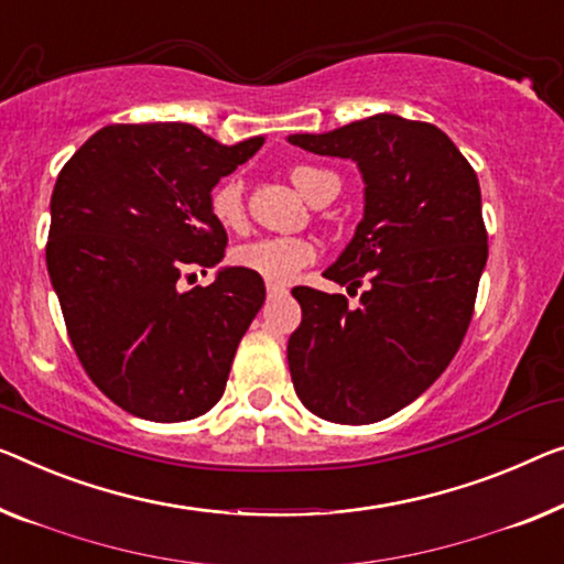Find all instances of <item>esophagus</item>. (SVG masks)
Masks as SVG:
<instances>
[{
    "instance_id": "1",
    "label": "esophagus",
    "mask_w": 564,
    "mask_h": 564,
    "mask_svg": "<svg viewBox=\"0 0 564 564\" xmlns=\"http://www.w3.org/2000/svg\"><path fill=\"white\" fill-rule=\"evenodd\" d=\"M265 293H268V299H283L285 293H289V291L281 289V285H273V283H268V285H265Z\"/></svg>"
}]
</instances>
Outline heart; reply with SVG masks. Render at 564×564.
Returning <instances> with one entry per match:
<instances>
[{
    "label": "heart",
    "instance_id": "obj_1",
    "mask_svg": "<svg viewBox=\"0 0 564 564\" xmlns=\"http://www.w3.org/2000/svg\"><path fill=\"white\" fill-rule=\"evenodd\" d=\"M324 172L316 166H296L291 182L308 199L311 187ZM209 209L223 228H240L242 225V189L235 180H225L213 189ZM318 258V248L304 238H260L232 250V263L242 271L256 273L273 285H289Z\"/></svg>",
    "mask_w": 564,
    "mask_h": 564
}]
</instances>
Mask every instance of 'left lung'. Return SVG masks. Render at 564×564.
Listing matches in <instances>:
<instances>
[{"label":"left lung","mask_w":564,"mask_h":564,"mask_svg":"<svg viewBox=\"0 0 564 564\" xmlns=\"http://www.w3.org/2000/svg\"><path fill=\"white\" fill-rule=\"evenodd\" d=\"M289 144L357 164L365 215L324 275L347 291L367 283L357 308L341 293L291 291L293 388L318 417L377 423L431 388L464 341L489 258L481 187L438 126L394 113Z\"/></svg>","instance_id":"8db88e82"}]
</instances>
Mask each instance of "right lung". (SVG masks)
I'll return each mask as SVG.
<instances>
[{"instance_id":"obj_1","label":"right lung","mask_w":564,"mask_h":564,"mask_svg":"<svg viewBox=\"0 0 564 564\" xmlns=\"http://www.w3.org/2000/svg\"><path fill=\"white\" fill-rule=\"evenodd\" d=\"M263 141L220 144L180 121L116 123L57 174L47 273L80 365L126 413L176 423L223 398L263 279L238 265L205 289L182 291L180 279L223 260L213 187Z\"/></svg>"}]
</instances>
